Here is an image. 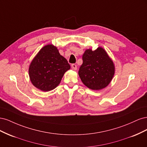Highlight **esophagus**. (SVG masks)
<instances>
[{"mask_svg": "<svg viewBox=\"0 0 147 147\" xmlns=\"http://www.w3.org/2000/svg\"><path fill=\"white\" fill-rule=\"evenodd\" d=\"M71 66H72V69H74V70H77V65H76V64H72V65H71Z\"/></svg>", "mask_w": 147, "mask_h": 147, "instance_id": "34e87169", "label": "esophagus"}]
</instances>
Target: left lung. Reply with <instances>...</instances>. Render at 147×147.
<instances>
[{
    "mask_svg": "<svg viewBox=\"0 0 147 147\" xmlns=\"http://www.w3.org/2000/svg\"><path fill=\"white\" fill-rule=\"evenodd\" d=\"M82 59L78 75L84 85L92 90L107 86L114 76L115 65L104 49L98 47L94 51L88 49Z\"/></svg>",
    "mask_w": 147,
    "mask_h": 147,
    "instance_id": "8db88e82",
    "label": "left lung"
}]
</instances>
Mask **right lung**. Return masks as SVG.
Returning <instances> with one entry per match:
<instances>
[{
    "label": "right lung",
    "instance_id": "add662e5",
    "mask_svg": "<svg viewBox=\"0 0 147 147\" xmlns=\"http://www.w3.org/2000/svg\"><path fill=\"white\" fill-rule=\"evenodd\" d=\"M70 69L67 61L53 45H47L38 51L31 62L29 75L33 85L43 91L54 90L66 71Z\"/></svg>",
    "mask_w": 147,
    "mask_h": 147
}]
</instances>
